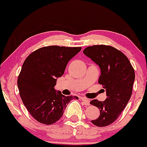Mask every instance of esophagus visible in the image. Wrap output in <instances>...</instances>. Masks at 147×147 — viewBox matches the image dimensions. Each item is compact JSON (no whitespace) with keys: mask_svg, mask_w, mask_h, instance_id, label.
<instances>
[{"mask_svg":"<svg viewBox=\"0 0 147 147\" xmlns=\"http://www.w3.org/2000/svg\"><path fill=\"white\" fill-rule=\"evenodd\" d=\"M81 99H82V100L83 101V102L85 104V105H90V101L88 100L87 99V98H82Z\"/></svg>","mask_w":147,"mask_h":147,"instance_id":"34e87169","label":"esophagus"}]
</instances>
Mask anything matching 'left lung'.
Segmentation results:
<instances>
[{"instance_id": "1", "label": "left lung", "mask_w": 147, "mask_h": 147, "mask_svg": "<svg viewBox=\"0 0 147 147\" xmlns=\"http://www.w3.org/2000/svg\"><path fill=\"white\" fill-rule=\"evenodd\" d=\"M83 52L99 65L101 75L98 83L107 92L103 102L97 99L90 102L100 109L98 118L91 122L98 127L107 126L117 120L131 97L135 70L128 57L109 45L87 47Z\"/></svg>"}]
</instances>
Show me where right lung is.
I'll return each mask as SVG.
<instances>
[{"label":"right lung","instance_id":"obj_1","mask_svg":"<svg viewBox=\"0 0 147 147\" xmlns=\"http://www.w3.org/2000/svg\"><path fill=\"white\" fill-rule=\"evenodd\" d=\"M82 47L48 46L29 54L17 79L22 102L30 115L40 123L51 125L61 118L66 106L77 96L56 92V79L64 74L69 61Z\"/></svg>","mask_w":147,"mask_h":147}]
</instances>
